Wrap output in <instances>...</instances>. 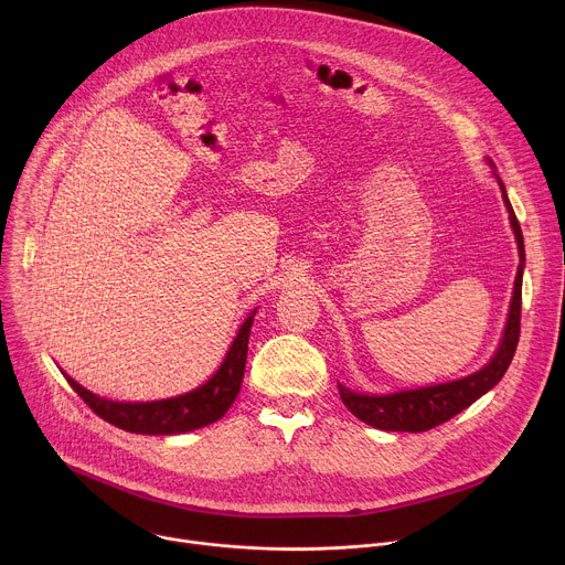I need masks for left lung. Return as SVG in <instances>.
<instances>
[{
    "instance_id": "1",
    "label": "left lung",
    "mask_w": 565,
    "mask_h": 565,
    "mask_svg": "<svg viewBox=\"0 0 565 565\" xmlns=\"http://www.w3.org/2000/svg\"><path fill=\"white\" fill-rule=\"evenodd\" d=\"M486 163L490 166V170L501 188V196H503L505 210L510 214V225H512L516 248H519V268H516V277H514L510 310H508L501 342L486 366H480L478 371L462 375L458 380H449V382H440V384H429V386H418V388H399V391H391V393H360V391L349 388L347 384L338 382L342 402L349 407V412L375 429L418 434V431H429V429L451 420L462 409L473 405L480 395L492 391L501 382V377L505 375V371L514 358V351L519 344V331H521V288H523V270H525V246H523L521 225L510 205L505 185L497 174V166L490 158H486Z\"/></svg>"
}]
</instances>
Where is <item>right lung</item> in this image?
I'll use <instances>...</instances> for the list:
<instances>
[{
	"label": "right lung",
	"instance_id": "obj_1",
	"mask_svg": "<svg viewBox=\"0 0 565 565\" xmlns=\"http://www.w3.org/2000/svg\"><path fill=\"white\" fill-rule=\"evenodd\" d=\"M255 315H257V308L244 319V324L238 327L218 369L201 386L174 397L149 399V402H120L85 388L64 371L62 375L73 386V391L83 397L103 420H107L109 425H116L118 429L142 434V436L188 434L221 420L232 407V402L236 399L241 382H244V371L248 360V340H250Z\"/></svg>",
	"mask_w": 565,
	"mask_h": 565
}]
</instances>
